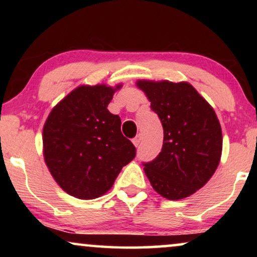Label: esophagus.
Returning <instances> with one entry per match:
<instances>
[{
    "label": "esophagus",
    "mask_w": 257,
    "mask_h": 257,
    "mask_svg": "<svg viewBox=\"0 0 257 257\" xmlns=\"http://www.w3.org/2000/svg\"><path fill=\"white\" fill-rule=\"evenodd\" d=\"M140 142H142V136H140V135H138V136L136 137V138H133V139H132V143H133V145H135L136 147H137V146H139Z\"/></svg>",
    "instance_id": "esophagus-1"
}]
</instances>
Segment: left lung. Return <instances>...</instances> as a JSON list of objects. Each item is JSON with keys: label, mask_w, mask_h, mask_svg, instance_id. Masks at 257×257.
<instances>
[{"label": "left lung", "mask_w": 257, "mask_h": 257, "mask_svg": "<svg viewBox=\"0 0 257 257\" xmlns=\"http://www.w3.org/2000/svg\"><path fill=\"white\" fill-rule=\"evenodd\" d=\"M136 84L164 127L161 152L144 164L146 177L164 198H187L203 187L219 166L222 131L215 111L187 82L139 79Z\"/></svg>", "instance_id": "8db88e82"}]
</instances>
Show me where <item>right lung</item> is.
<instances>
[{
	"instance_id": "obj_1",
	"label": "right lung",
	"mask_w": 257,
	"mask_h": 257,
	"mask_svg": "<svg viewBox=\"0 0 257 257\" xmlns=\"http://www.w3.org/2000/svg\"><path fill=\"white\" fill-rule=\"evenodd\" d=\"M114 87L80 85L54 106L43 127V157L52 178L82 200L104 195L136 147L120 131V118L107 110Z\"/></svg>"
}]
</instances>
